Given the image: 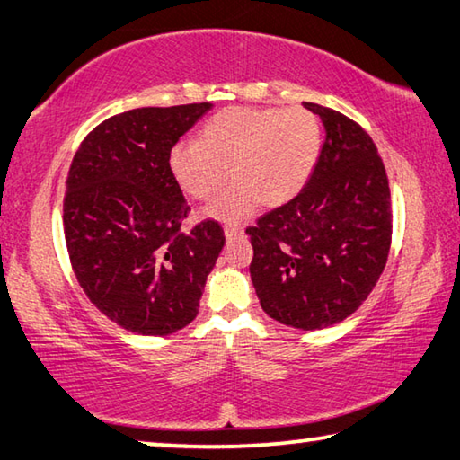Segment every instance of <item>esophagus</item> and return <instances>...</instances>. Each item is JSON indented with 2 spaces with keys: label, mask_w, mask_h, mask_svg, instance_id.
Here are the masks:
<instances>
[{
  "label": "esophagus",
  "mask_w": 460,
  "mask_h": 460,
  "mask_svg": "<svg viewBox=\"0 0 460 460\" xmlns=\"http://www.w3.org/2000/svg\"><path fill=\"white\" fill-rule=\"evenodd\" d=\"M241 235H243V229L241 227H235V225H227V227H225V237L227 239H235Z\"/></svg>",
  "instance_id": "34e87169"
}]
</instances>
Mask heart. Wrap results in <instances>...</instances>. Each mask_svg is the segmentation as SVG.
Masks as SVG:
<instances>
[{"label":"heart","mask_w":460,"mask_h":460,"mask_svg":"<svg viewBox=\"0 0 460 460\" xmlns=\"http://www.w3.org/2000/svg\"><path fill=\"white\" fill-rule=\"evenodd\" d=\"M323 150L318 115L305 107H227L202 126L197 142L176 144L168 155L176 184L197 200H211L208 215L239 221L260 205L292 200L313 176Z\"/></svg>","instance_id":"heart-1"}]
</instances>
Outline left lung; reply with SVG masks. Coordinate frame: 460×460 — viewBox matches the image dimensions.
Returning a JSON list of instances; mask_svg holds the SVG:
<instances>
[{
    "instance_id": "obj_1",
    "label": "left lung",
    "mask_w": 460,
    "mask_h": 460,
    "mask_svg": "<svg viewBox=\"0 0 460 460\" xmlns=\"http://www.w3.org/2000/svg\"><path fill=\"white\" fill-rule=\"evenodd\" d=\"M326 139L316 168L292 200L261 215L245 233L260 305L302 331L332 326L376 288L392 245V194L377 147L359 123L305 103Z\"/></svg>"
}]
</instances>
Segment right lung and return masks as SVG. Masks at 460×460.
Returning <instances> with one entry per match:
<instances>
[{
    "label": "right lung",
    "mask_w": 460,
    "mask_h": 460,
    "mask_svg": "<svg viewBox=\"0 0 460 460\" xmlns=\"http://www.w3.org/2000/svg\"><path fill=\"white\" fill-rule=\"evenodd\" d=\"M211 107L113 115L83 139L68 170L62 223L73 271L129 332L164 337L192 323L225 245L215 219L184 231L190 207L168 168L170 150Z\"/></svg>",
    "instance_id": "right-lung-1"
}]
</instances>
